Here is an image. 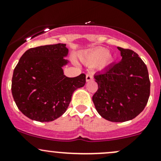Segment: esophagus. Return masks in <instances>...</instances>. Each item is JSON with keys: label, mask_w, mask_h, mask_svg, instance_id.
Returning a JSON list of instances; mask_svg holds the SVG:
<instances>
[{"label": "esophagus", "mask_w": 161, "mask_h": 161, "mask_svg": "<svg viewBox=\"0 0 161 161\" xmlns=\"http://www.w3.org/2000/svg\"><path fill=\"white\" fill-rule=\"evenodd\" d=\"M91 80H92V75L87 74L86 76V82H90Z\"/></svg>", "instance_id": "esophagus-1"}]
</instances>
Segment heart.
Listing matches in <instances>:
<instances>
[{"instance_id": "1", "label": "heart", "mask_w": 161, "mask_h": 161, "mask_svg": "<svg viewBox=\"0 0 161 161\" xmlns=\"http://www.w3.org/2000/svg\"><path fill=\"white\" fill-rule=\"evenodd\" d=\"M83 63L88 65H95L100 69L108 67L113 62V55L104 47H97L86 53L81 58Z\"/></svg>"}]
</instances>
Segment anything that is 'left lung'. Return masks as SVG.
Masks as SVG:
<instances>
[{
    "mask_svg": "<svg viewBox=\"0 0 161 161\" xmlns=\"http://www.w3.org/2000/svg\"><path fill=\"white\" fill-rule=\"evenodd\" d=\"M121 60L94 75L98 90L92 102L99 114L112 122L130 121L145 108L150 82L145 63L133 50L118 47Z\"/></svg>",
    "mask_w": 161,
    "mask_h": 161,
    "instance_id": "8db88e82",
    "label": "left lung"
}]
</instances>
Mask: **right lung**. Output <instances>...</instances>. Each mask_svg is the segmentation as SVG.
I'll return each mask as SVG.
<instances>
[{
	"label": "right lung",
	"instance_id": "1",
	"mask_svg": "<svg viewBox=\"0 0 161 161\" xmlns=\"http://www.w3.org/2000/svg\"><path fill=\"white\" fill-rule=\"evenodd\" d=\"M66 44L30 48L14 68L11 92L19 111L30 119L49 122L61 117L75 90L84 86L86 75L69 78L63 67L69 64Z\"/></svg>",
	"mask_w": 161,
	"mask_h": 161
}]
</instances>
